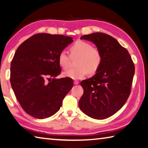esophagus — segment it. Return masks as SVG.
Returning <instances> with one entry per match:
<instances>
[{
  "instance_id": "obj_1",
  "label": "esophagus",
  "mask_w": 148,
  "mask_h": 148,
  "mask_svg": "<svg viewBox=\"0 0 148 148\" xmlns=\"http://www.w3.org/2000/svg\"><path fill=\"white\" fill-rule=\"evenodd\" d=\"M79 83V81H74V84H78Z\"/></svg>"
}]
</instances>
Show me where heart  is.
Here are the masks:
<instances>
[{"instance_id": "b5f03b06", "label": "heart", "mask_w": 148, "mask_h": 148, "mask_svg": "<svg viewBox=\"0 0 148 148\" xmlns=\"http://www.w3.org/2000/svg\"><path fill=\"white\" fill-rule=\"evenodd\" d=\"M70 55L72 58L77 57L74 68L63 73V75L72 79H81L86 75L96 73L101 66L103 54L97 47H93L87 41L78 40L69 48ZM59 65L62 69H67L69 66L70 56L66 51L60 53L58 58Z\"/></svg>"}]
</instances>
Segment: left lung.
I'll return each mask as SVG.
<instances>
[{"label":"left lung","mask_w":148,"mask_h":148,"mask_svg":"<svg viewBox=\"0 0 148 148\" xmlns=\"http://www.w3.org/2000/svg\"><path fill=\"white\" fill-rule=\"evenodd\" d=\"M81 40L92 41L103 54L96 74L81 81L84 94L79 101L81 110L90 117L103 120L120 109L131 94L134 65L127 50L112 36L96 32Z\"/></svg>","instance_id":"1"}]
</instances>
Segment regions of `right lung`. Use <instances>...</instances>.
I'll return each mask as SVG.
<instances>
[{
	"mask_svg": "<svg viewBox=\"0 0 148 148\" xmlns=\"http://www.w3.org/2000/svg\"><path fill=\"white\" fill-rule=\"evenodd\" d=\"M73 41L69 36L36 34L15 51L10 67V83L28 114L44 119L59 110L73 81L68 77L54 79L61 73L58 58Z\"/></svg>",
	"mask_w": 148,
	"mask_h": 148,
	"instance_id": "obj_1",
	"label": "right lung"
}]
</instances>
